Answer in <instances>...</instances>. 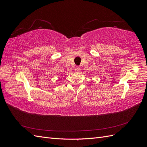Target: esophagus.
I'll return each instance as SVG.
<instances>
[{"mask_svg":"<svg viewBox=\"0 0 147 147\" xmlns=\"http://www.w3.org/2000/svg\"><path fill=\"white\" fill-rule=\"evenodd\" d=\"M75 72H80V68L79 67H78V66H77L75 68Z\"/></svg>","mask_w":147,"mask_h":147,"instance_id":"1","label":"esophagus"}]
</instances>
